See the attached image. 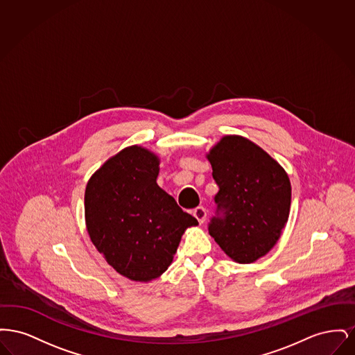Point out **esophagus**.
Segmentation results:
<instances>
[{"label":"esophagus","mask_w":355,"mask_h":355,"mask_svg":"<svg viewBox=\"0 0 355 355\" xmlns=\"http://www.w3.org/2000/svg\"><path fill=\"white\" fill-rule=\"evenodd\" d=\"M193 216L198 220L200 223H203L205 220H206V209H205L203 206H198V207H196V209L193 210Z\"/></svg>","instance_id":"obj_1"}]
</instances>
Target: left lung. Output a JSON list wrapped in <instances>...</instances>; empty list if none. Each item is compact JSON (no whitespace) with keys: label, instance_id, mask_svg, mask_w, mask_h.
I'll return each mask as SVG.
<instances>
[{"label":"left lung","instance_id":"left-lung-1","mask_svg":"<svg viewBox=\"0 0 355 355\" xmlns=\"http://www.w3.org/2000/svg\"><path fill=\"white\" fill-rule=\"evenodd\" d=\"M223 217L209 223V234L238 263H253L274 248L288 220L291 185L285 169L242 135L222 137L206 153Z\"/></svg>","mask_w":355,"mask_h":355}]
</instances>
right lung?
<instances>
[{"label": "right lung", "mask_w": 355, "mask_h": 355, "mask_svg": "<svg viewBox=\"0 0 355 355\" xmlns=\"http://www.w3.org/2000/svg\"><path fill=\"white\" fill-rule=\"evenodd\" d=\"M159 157L133 145L87 181L85 223L96 249L121 275L150 282L168 270L187 227L198 220L157 184Z\"/></svg>", "instance_id": "add662e5"}]
</instances>
